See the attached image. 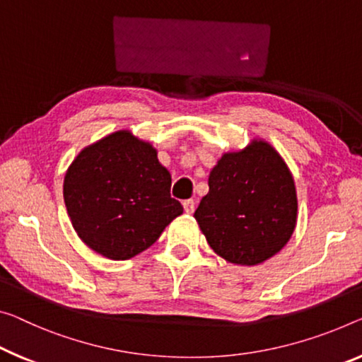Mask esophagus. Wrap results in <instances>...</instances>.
Returning <instances> with one entry per match:
<instances>
[{
	"label": "esophagus",
	"mask_w": 362,
	"mask_h": 362,
	"mask_svg": "<svg viewBox=\"0 0 362 362\" xmlns=\"http://www.w3.org/2000/svg\"><path fill=\"white\" fill-rule=\"evenodd\" d=\"M182 207H185V212L187 215H191L194 212V209H196V202H194L192 199H187V200H185V202H182Z\"/></svg>",
	"instance_id": "1"
}]
</instances>
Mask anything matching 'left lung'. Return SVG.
Returning <instances> with one entry per match:
<instances>
[{
  "label": "left lung",
  "mask_w": 362,
  "mask_h": 362,
  "mask_svg": "<svg viewBox=\"0 0 362 362\" xmlns=\"http://www.w3.org/2000/svg\"><path fill=\"white\" fill-rule=\"evenodd\" d=\"M209 246L235 265H259L290 241L298 220L296 186L276 148L255 137L225 152L210 171L194 214Z\"/></svg>",
  "instance_id": "1"
}]
</instances>
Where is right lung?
Here are the masks:
<instances>
[{
    "label": "right lung",
    "instance_id": "obj_1",
    "mask_svg": "<svg viewBox=\"0 0 362 362\" xmlns=\"http://www.w3.org/2000/svg\"><path fill=\"white\" fill-rule=\"evenodd\" d=\"M157 153L152 144L121 129L72 160L64 175V204L72 228L92 251L111 260L134 257L182 214Z\"/></svg>",
    "mask_w": 362,
    "mask_h": 362
}]
</instances>
